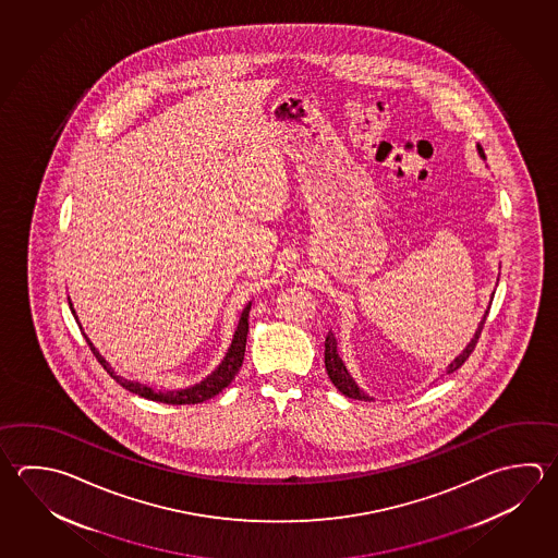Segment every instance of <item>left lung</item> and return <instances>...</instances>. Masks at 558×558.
I'll return each mask as SVG.
<instances>
[{
	"label": "left lung",
	"instance_id": "left-lung-1",
	"mask_svg": "<svg viewBox=\"0 0 558 558\" xmlns=\"http://www.w3.org/2000/svg\"><path fill=\"white\" fill-rule=\"evenodd\" d=\"M477 151H480L482 158H485L484 147L477 146ZM487 314H489V307H487V312H485L484 319L480 322V326H477V331H475L472 341L468 343V348L463 349L458 357L453 359L452 363H450V367L446 368V373H453L456 368L462 367L463 363L468 361V357L472 355L473 349H475L477 341H480V336H482V329H484ZM326 371L327 375H329V379L336 385V389L339 390L341 395H345L349 399L371 400L363 390L359 389L357 385H355V380L351 379V375H349L348 368L343 365V361L337 355V341L331 331H329L326 337Z\"/></svg>",
	"mask_w": 558,
	"mask_h": 558
}]
</instances>
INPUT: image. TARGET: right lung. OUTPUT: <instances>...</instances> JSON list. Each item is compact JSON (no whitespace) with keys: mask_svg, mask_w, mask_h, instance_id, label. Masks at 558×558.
Instances as JSON below:
<instances>
[{"mask_svg":"<svg viewBox=\"0 0 558 558\" xmlns=\"http://www.w3.org/2000/svg\"><path fill=\"white\" fill-rule=\"evenodd\" d=\"M71 310H73V305H71ZM248 312H251V304L242 310L241 322H239V327H236L234 337H232L231 348H229L227 355L222 359L221 365L215 368L207 379L201 380L199 385L190 387V389L166 390V392L159 390V392H156V390L149 389V387L142 385V383H136V380L122 379L120 375L114 373V368L106 363L105 357L93 348L90 339L86 336L85 339L86 343H88V348L95 353V357L98 359V363L105 367L106 373H108L112 379L117 380L118 385H122V387L130 390V392H134L137 397H144V399L166 402V404H199V402H205V400L213 399L215 395H219L225 387H229L231 380L234 379V375L239 373L242 359H244V349H246ZM74 317H76V314H74Z\"/></svg>","mask_w":558,"mask_h":558,"instance_id":"obj_1","label":"right lung"}]
</instances>
